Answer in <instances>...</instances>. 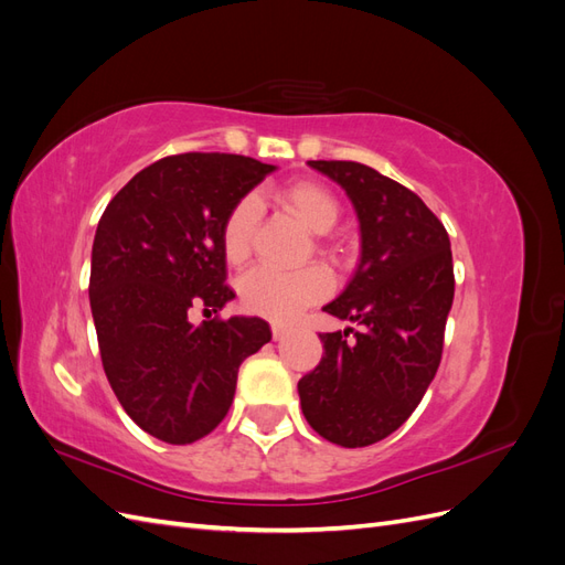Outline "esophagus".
<instances>
[{"instance_id": "esophagus-1", "label": "esophagus", "mask_w": 565, "mask_h": 565, "mask_svg": "<svg viewBox=\"0 0 565 565\" xmlns=\"http://www.w3.org/2000/svg\"><path fill=\"white\" fill-rule=\"evenodd\" d=\"M270 330H273V339H276V341H280L282 337H287V334H289V330L285 328V324H280V322H273V324H270Z\"/></svg>"}]
</instances>
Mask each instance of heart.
I'll return each mask as SVG.
<instances>
[{
  "label": "heart",
  "instance_id": "b5f03b06",
  "mask_svg": "<svg viewBox=\"0 0 565 565\" xmlns=\"http://www.w3.org/2000/svg\"><path fill=\"white\" fill-rule=\"evenodd\" d=\"M276 202L299 224L316 235L328 233L341 214L337 195L316 181L289 183L276 193ZM259 221V202L252 195L237 200L221 226V247L231 264H243L252 252V237ZM332 276L322 266L301 270L254 268L241 280V299L247 311L273 318L295 320L309 306L330 297Z\"/></svg>",
  "mask_w": 565,
  "mask_h": 565
}]
</instances>
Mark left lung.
I'll return each instance as SVG.
<instances>
[{"label": "left lung", "instance_id": "1", "mask_svg": "<svg viewBox=\"0 0 565 565\" xmlns=\"http://www.w3.org/2000/svg\"><path fill=\"white\" fill-rule=\"evenodd\" d=\"M344 188L361 221V262L332 303L334 318L363 324L347 340L324 332L322 358L299 380L303 417L341 448H365L415 413L436 377L455 297L448 231L419 195L377 169L309 160Z\"/></svg>", "mask_w": 565, "mask_h": 565}]
</instances>
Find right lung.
<instances>
[{
    "mask_svg": "<svg viewBox=\"0 0 565 565\" xmlns=\"http://www.w3.org/2000/svg\"><path fill=\"white\" fill-rule=\"evenodd\" d=\"M273 164L226 152H183L141 169L98 221L89 301L100 361L125 413L150 436L185 446L214 431L237 370L270 341L262 318L193 324L235 295L221 226Z\"/></svg>",
    "mask_w": 565,
    "mask_h": 565,
    "instance_id": "add662e5",
    "label": "right lung"
}]
</instances>
